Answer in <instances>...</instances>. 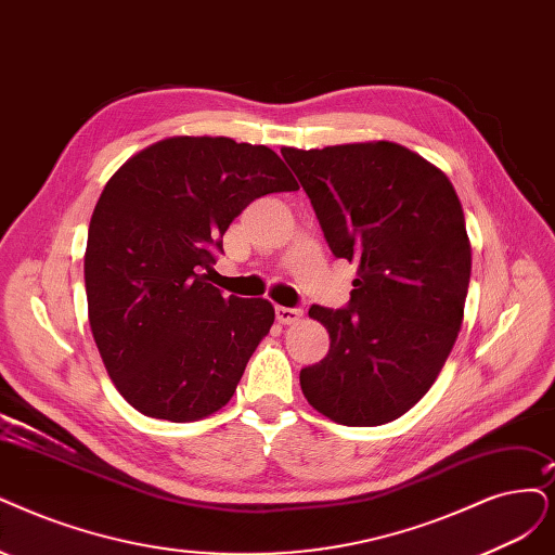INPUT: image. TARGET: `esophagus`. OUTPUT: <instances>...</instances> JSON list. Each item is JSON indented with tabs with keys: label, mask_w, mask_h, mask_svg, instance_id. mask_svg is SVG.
Listing matches in <instances>:
<instances>
[{
	"label": "esophagus",
	"mask_w": 555,
	"mask_h": 555,
	"mask_svg": "<svg viewBox=\"0 0 555 555\" xmlns=\"http://www.w3.org/2000/svg\"><path fill=\"white\" fill-rule=\"evenodd\" d=\"M304 315L301 309H288V306H276V320L281 324H295Z\"/></svg>",
	"instance_id": "obj_1"
}]
</instances>
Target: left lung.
Masks as SVG:
<instances>
[{
  "label": "left lung",
  "instance_id": "left-lung-1",
  "mask_svg": "<svg viewBox=\"0 0 555 555\" xmlns=\"http://www.w3.org/2000/svg\"><path fill=\"white\" fill-rule=\"evenodd\" d=\"M336 258L357 264L347 309L311 306L330 352L299 373L334 423L406 414L435 384L464 320L470 242L448 176L393 141L281 149Z\"/></svg>",
  "mask_w": 555,
  "mask_h": 555
}]
</instances>
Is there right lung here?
<instances>
[{
	"label": "right lung",
	"instance_id": "1",
	"mask_svg": "<svg viewBox=\"0 0 555 555\" xmlns=\"http://www.w3.org/2000/svg\"><path fill=\"white\" fill-rule=\"evenodd\" d=\"M295 190L272 149L229 137H167L107 180L85 254L89 324L137 412L192 423L233 398L274 306L208 283L215 249L251 201Z\"/></svg>",
	"mask_w": 555,
	"mask_h": 555
}]
</instances>
